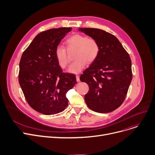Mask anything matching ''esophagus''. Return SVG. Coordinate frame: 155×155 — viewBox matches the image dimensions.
Here are the masks:
<instances>
[{
    "instance_id": "obj_1",
    "label": "esophagus",
    "mask_w": 155,
    "mask_h": 155,
    "mask_svg": "<svg viewBox=\"0 0 155 155\" xmlns=\"http://www.w3.org/2000/svg\"><path fill=\"white\" fill-rule=\"evenodd\" d=\"M76 79H77V82H79L80 81V77L78 75H76Z\"/></svg>"
}]
</instances>
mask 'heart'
Here are the masks:
<instances>
[{"label":"heart","mask_w":155,"mask_h":155,"mask_svg":"<svg viewBox=\"0 0 155 155\" xmlns=\"http://www.w3.org/2000/svg\"><path fill=\"white\" fill-rule=\"evenodd\" d=\"M68 48H76L77 50L75 53V61L69 67L68 71L71 73H77L82 71L85 67L87 62H94L99 55L100 48L97 41L88 36L76 34L70 36L66 41ZM55 58L59 66L66 68L69 63L65 49L60 46H57L54 51Z\"/></svg>","instance_id":"heart-1"}]
</instances>
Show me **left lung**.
<instances>
[{"label":"left lung","mask_w":155,"mask_h":155,"mask_svg":"<svg viewBox=\"0 0 155 155\" xmlns=\"http://www.w3.org/2000/svg\"><path fill=\"white\" fill-rule=\"evenodd\" d=\"M78 31L94 39L100 48L96 60L80 77L89 91L85 95L87 106L99 113H108L124 102L132 80L131 60L118 39L95 28Z\"/></svg>","instance_id":"8db88e82"}]
</instances>
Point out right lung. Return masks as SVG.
Instances as JSON below:
<instances>
[{
	"instance_id": "obj_1",
	"label": "right lung",
	"mask_w": 155,
	"mask_h": 155,
	"mask_svg": "<svg viewBox=\"0 0 155 155\" xmlns=\"http://www.w3.org/2000/svg\"><path fill=\"white\" fill-rule=\"evenodd\" d=\"M71 28L51 29L39 33L24 51L19 63V82L30 106L45 115L63 111L67 93L77 84L75 75L64 73L54 51Z\"/></svg>"
}]
</instances>
